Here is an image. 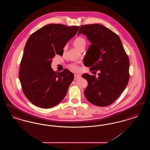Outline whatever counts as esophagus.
I'll list each match as a JSON object with an SVG mask.
<instances>
[{
  "instance_id": "esophagus-1",
  "label": "esophagus",
  "mask_w": 150,
  "mask_h": 150,
  "mask_svg": "<svg viewBox=\"0 0 150 150\" xmlns=\"http://www.w3.org/2000/svg\"><path fill=\"white\" fill-rule=\"evenodd\" d=\"M80 78V75H78V74H75L74 75V79L75 80H76Z\"/></svg>"
}]
</instances>
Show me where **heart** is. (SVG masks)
Returning <instances> with one entry per match:
<instances>
[{"mask_svg":"<svg viewBox=\"0 0 150 150\" xmlns=\"http://www.w3.org/2000/svg\"><path fill=\"white\" fill-rule=\"evenodd\" d=\"M73 44L76 48H77L78 50H80L83 47H86V40L81 37H78L75 39V40L73 42ZM66 49H67V46L65 45L63 48V50L65 51L66 50ZM69 67L73 71L78 72L80 71L79 66L76 64H69Z\"/></svg>","mask_w":150,"mask_h":150,"instance_id":"obj_1","label":"heart"}]
</instances>
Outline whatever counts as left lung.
Returning <instances> with one entry per match:
<instances>
[{
    "label": "left lung",
    "mask_w": 150,
    "mask_h": 150,
    "mask_svg": "<svg viewBox=\"0 0 150 150\" xmlns=\"http://www.w3.org/2000/svg\"><path fill=\"white\" fill-rule=\"evenodd\" d=\"M81 34L86 35L92 43L89 49L92 52L98 50L88 66L91 71H100L97 78L88 74L82 75L88 83L84 91L85 96L96 106H107L120 96L128 83V56L119 36L103 25H82L78 35Z\"/></svg>",
    "instance_id": "8db88e82"
}]
</instances>
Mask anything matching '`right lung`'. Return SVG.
Segmentation results:
<instances>
[{
    "label": "right lung",
    "instance_id": "1",
    "mask_svg": "<svg viewBox=\"0 0 150 150\" xmlns=\"http://www.w3.org/2000/svg\"><path fill=\"white\" fill-rule=\"evenodd\" d=\"M79 28L52 23L30 36L20 64L19 79L24 94L36 106L50 108L64 98L74 76L67 69L54 71L52 59L56 54H63L66 44Z\"/></svg>",
    "mask_w": 150,
    "mask_h": 150
}]
</instances>
